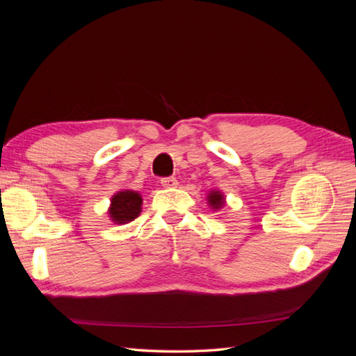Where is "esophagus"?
Masks as SVG:
<instances>
[{
    "label": "esophagus",
    "mask_w": 356,
    "mask_h": 356,
    "mask_svg": "<svg viewBox=\"0 0 356 356\" xmlns=\"http://www.w3.org/2000/svg\"><path fill=\"white\" fill-rule=\"evenodd\" d=\"M160 182H161V186H163L165 188H174V187L178 186V181H177V178H174V177L161 178Z\"/></svg>",
    "instance_id": "obj_1"
}]
</instances>
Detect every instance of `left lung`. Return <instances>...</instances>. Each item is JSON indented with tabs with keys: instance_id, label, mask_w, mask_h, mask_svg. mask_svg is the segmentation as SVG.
<instances>
[{
	"instance_id": "left-lung-1",
	"label": "left lung",
	"mask_w": 356,
	"mask_h": 356,
	"mask_svg": "<svg viewBox=\"0 0 356 356\" xmlns=\"http://www.w3.org/2000/svg\"><path fill=\"white\" fill-rule=\"evenodd\" d=\"M207 202L212 211H220L225 204V196L221 190H211L207 196Z\"/></svg>"
}]
</instances>
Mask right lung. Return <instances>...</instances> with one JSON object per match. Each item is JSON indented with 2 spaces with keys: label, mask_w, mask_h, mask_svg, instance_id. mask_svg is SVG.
<instances>
[{
  "label": "right lung",
  "mask_w": 356,
  "mask_h": 356,
  "mask_svg": "<svg viewBox=\"0 0 356 356\" xmlns=\"http://www.w3.org/2000/svg\"><path fill=\"white\" fill-rule=\"evenodd\" d=\"M110 202L108 217L114 224L131 222L143 211V197L134 190L117 191Z\"/></svg>",
  "instance_id": "1"
}]
</instances>
